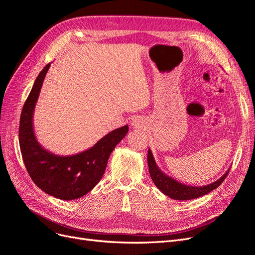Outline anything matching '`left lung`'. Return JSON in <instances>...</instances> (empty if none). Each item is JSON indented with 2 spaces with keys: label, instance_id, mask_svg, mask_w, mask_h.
<instances>
[{
  "label": "left lung",
  "instance_id": "1",
  "mask_svg": "<svg viewBox=\"0 0 255 255\" xmlns=\"http://www.w3.org/2000/svg\"><path fill=\"white\" fill-rule=\"evenodd\" d=\"M148 166L151 179L153 180L154 184L156 185V187L163 192V194L174 200H191L202 197L214 190L215 188H217L219 185L225 181L229 173L228 170L218 181H216L210 185H206V186L191 187L176 182L173 179H171V177H169L165 173L161 172L156 166L155 160H154L152 152L150 150L148 151Z\"/></svg>",
  "mask_w": 255,
  "mask_h": 255
}]
</instances>
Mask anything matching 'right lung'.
I'll return each instance as SVG.
<instances>
[{"label":"right lung","mask_w":255,"mask_h":255,"mask_svg":"<svg viewBox=\"0 0 255 255\" xmlns=\"http://www.w3.org/2000/svg\"><path fill=\"white\" fill-rule=\"evenodd\" d=\"M49 68L50 64L37 76L23 105L19 127L20 150L26 170L38 187L57 199L74 200L86 195L102 179L111 153L127 135L128 127L114 129L89 150L72 156H57L41 148L34 135L32 120Z\"/></svg>","instance_id":"1"}]
</instances>
